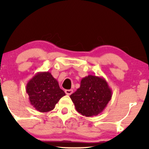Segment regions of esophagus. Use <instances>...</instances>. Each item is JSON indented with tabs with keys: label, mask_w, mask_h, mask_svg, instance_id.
Returning a JSON list of instances; mask_svg holds the SVG:
<instances>
[{
	"label": "esophagus",
	"mask_w": 149,
	"mask_h": 149,
	"mask_svg": "<svg viewBox=\"0 0 149 149\" xmlns=\"http://www.w3.org/2000/svg\"><path fill=\"white\" fill-rule=\"evenodd\" d=\"M72 92H73L72 89H66V90H65V93H66L68 95L72 94Z\"/></svg>",
	"instance_id": "esophagus-1"
}]
</instances>
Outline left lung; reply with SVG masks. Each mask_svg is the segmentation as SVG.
Instances as JSON below:
<instances>
[{"instance_id": "left-lung-1", "label": "left lung", "mask_w": 149, "mask_h": 149, "mask_svg": "<svg viewBox=\"0 0 149 149\" xmlns=\"http://www.w3.org/2000/svg\"><path fill=\"white\" fill-rule=\"evenodd\" d=\"M70 97L78 113L85 117L96 116L111 100L112 89L102 77L89 74L81 79L80 87Z\"/></svg>"}]
</instances>
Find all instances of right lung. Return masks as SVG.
Masks as SVG:
<instances>
[{"label": "right lung", "mask_w": 149, "mask_h": 149, "mask_svg": "<svg viewBox=\"0 0 149 149\" xmlns=\"http://www.w3.org/2000/svg\"><path fill=\"white\" fill-rule=\"evenodd\" d=\"M30 104L40 113L52 111L60 98L66 95L58 81L49 72H38L26 87Z\"/></svg>", "instance_id": "right-lung-1"}]
</instances>
